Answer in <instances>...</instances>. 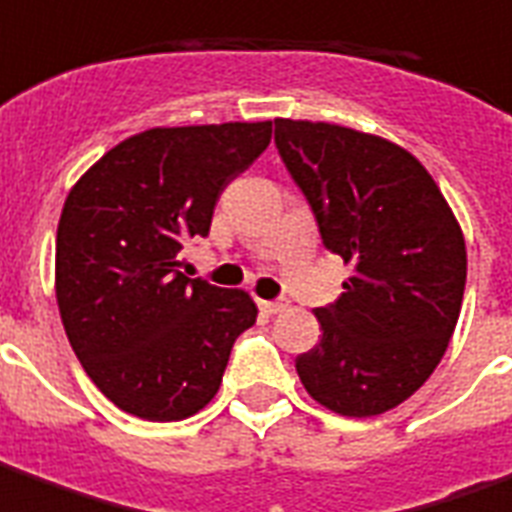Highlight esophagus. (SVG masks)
Returning a JSON list of instances; mask_svg holds the SVG:
<instances>
[{"label":"esophagus","mask_w":512,"mask_h":512,"mask_svg":"<svg viewBox=\"0 0 512 512\" xmlns=\"http://www.w3.org/2000/svg\"><path fill=\"white\" fill-rule=\"evenodd\" d=\"M290 303L287 301H259V309H262L264 315H278V312H284Z\"/></svg>","instance_id":"esophagus-1"}]
</instances>
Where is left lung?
Segmentation results:
<instances>
[{
	"label": "left lung",
	"instance_id": "left-lung-1",
	"mask_svg": "<svg viewBox=\"0 0 512 512\" xmlns=\"http://www.w3.org/2000/svg\"><path fill=\"white\" fill-rule=\"evenodd\" d=\"M276 147L323 245L354 264L320 306V343L295 359L323 407L370 418L421 387L449 348L465 292V239L438 183L404 147L329 122L276 119Z\"/></svg>",
	"mask_w": 512,
	"mask_h": 512
}]
</instances>
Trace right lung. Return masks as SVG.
<instances>
[{
    "instance_id": "obj_1",
    "label": "right lung",
    "mask_w": 512,
    "mask_h": 512,
    "mask_svg": "<svg viewBox=\"0 0 512 512\" xmlns=\"http://www.w3.org/2000/svg\"><path fill=\"white\" fill-rule=\"evenodd\" d=\"M273 122L153 128L102 155L66 197L55 295L72 351L119 410L181 421L217 396L248 292L178 270L222 189L267 150Z\"/></svg>"
}]
</instances>
